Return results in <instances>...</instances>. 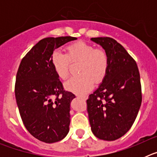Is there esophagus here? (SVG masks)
<instances>
[{
	"label": "esophagus",
	"instance_id": "1",
	"mask_svg": "<svg viewBox=\"0 0 157 157\" xmlns=\"http://www.w3.org/2000/svg\"><path fill=\"white\" fill-rule=\"evenodd\" d=\"M77 97H78V98H82V99H83V100H86L87 99V96H79V95H78Z\"/></svg>",
	"mask_w": 157,
	"mask_h": 157
}]
</instances>
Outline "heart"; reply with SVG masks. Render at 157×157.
Listing matches in <instances>:
<instances>
[{"mask_svg": "<svg viewBox=\"0 0 157 157\" xmlns=\"http://www.w3.org/2000/svg\"><path fill=\"white\" fill-rule=\"evenodd\" d=\"M51 62L58 77L66 79L70 74L71 63H78L79 75L72 76L65 82L67 90L77 94H84L90 91L96 83L101 82L106 76L110 60L107 51L95 48L85 41L75 42L67 47V54L54 51Z\"/></svg>", "mask_w": 157, "mask_h": 157, "instance_id": "obj_1", "label": "heart"}]
</instances>
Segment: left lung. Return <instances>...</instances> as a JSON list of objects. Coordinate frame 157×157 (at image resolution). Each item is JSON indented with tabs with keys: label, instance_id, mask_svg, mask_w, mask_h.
Segmentation results:
<instances>
[{
	"label": "left lung",
	"instance_id": "8db88e82",
	"mask_svg": "<svg viewBox=\"0 0 157 157\" xmlns=\"http://www.w3.org/2000/svg\"><path fill=\"white\" fill-rule=\"evenodd\" d=\"M107 51L109 68L103 82L86 100L91 130L97 138L114 141L132 127L142 94L137 63L120 43L109 37H92Z\"/></svg>",
	"mask_w": 157,
	"mask_h": 157
}]
</instances>
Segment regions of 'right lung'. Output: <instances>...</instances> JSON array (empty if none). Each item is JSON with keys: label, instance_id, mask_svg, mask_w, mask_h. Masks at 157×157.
I'll use <instances>...</instances> for the list:
<instances>
[{"label": "right lung", "instance_id": "right-lung-1", "mask_svg": "<svg viewBox=\"0 0 157 157\" xmlns=\"http://www.w3.org/2000/svg\"><path fill=\"white\" fill-rule=\"evenodd\" d=\"M71 36L43 38L22 59L15 95L22 121L29 133L45 143H54L69 132L70 104L75 96L64 90L51 62L53 51L75 40Z\"/></svg>", "mask_w": 157, "mask_h": 157}]
</instances>
